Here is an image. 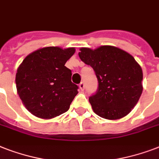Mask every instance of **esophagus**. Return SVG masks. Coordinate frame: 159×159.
Masks as SVG:
<instances>
[{"instance_id":"obj_1","label":"esophagus","mask_w":159,"mask_h":159,"mask_svg":"<svg viewBox=\"0 0 159 159\" xmlns=\"http://www.w3.org/2000/svg\"><path fill=\"white\" fill-rule=\"evenodd\" d=\"M79 88H80V89H81V91H84L85 85H84V83H83V82H81V83H80V84H79Z\"/></svg>"}]
</instances>
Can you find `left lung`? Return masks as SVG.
<instances>
[{"label":"left lung","instance_id":"8db88e82","mask_svg":"<svg viewBox=\"0 0 159 159\" xmlns=\"http://www.w3.org/2000/svg\"><path fill=\"white\" fill-rule=\"evenodd\" d=\"M80 58L94 69L98 80L97 93L90 97L92 110L107 120L127 116L143 92V72L134 57L111 45L81 48Z\"/></svg>","mask_w":159,"mask_h":159}]
</instances>
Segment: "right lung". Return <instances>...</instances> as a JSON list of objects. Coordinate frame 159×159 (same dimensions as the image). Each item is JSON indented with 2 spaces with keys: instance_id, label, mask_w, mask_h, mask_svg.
I'll return each instance as SVG.
<instances>
[{
  "instance_id": "obj_1",
  "label": "right lung",
  "mask_w": 159,
  "mask_h": 159,
  "mask_svg": "<svg viewBox=\"0 0 159 159\" xmlns=\"http://www.w3.org/2000/svg\"><path fill=\"white\" fill-rule=\"evenodd\" d=\"M75 48L45 47L27 55L16 75L17 93L25 108L39 118L48 120L68 111L78 93L65 63Z\"/></svg>"
}]
</instances>
